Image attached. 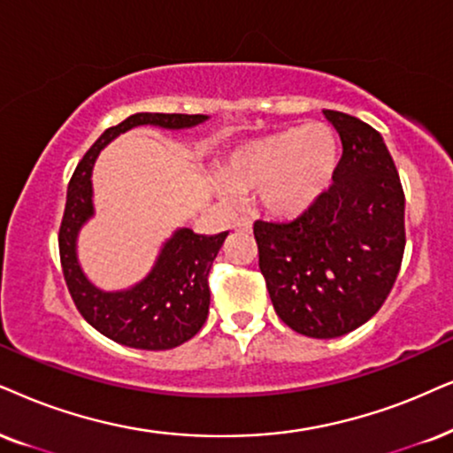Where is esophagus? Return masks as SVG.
<instances>
[{
  "label": "esophagus",
  "instance_id": "obj_1",
  "mask_svg": "<svg viewBox=\"0 0 453 453\" xmlns=\"http://www.w3.org/2000/svg\"><path fill=\"white\" fill-rule=\"evenodd\" d=\"M250 227H253V221L246 219V217H240V219H236V230L250 232Z\"/></svg>",
  "mask_w": 453,
  "mask_h": 453
}]
</instances>
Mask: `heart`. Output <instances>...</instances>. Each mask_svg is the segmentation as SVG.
<instances>
[{"mask_svg": "<svg viewBox=\"0 0 453 453\" xmlns=\"http://www.w3.org/2000/svg\"><path fill=\"white\" fill-rule=\"evenodd\" d=\"M336 165V134L328 125L311 123L240 144L213 184L226 200H238L240 192L257 190L263 209L293 217L316 204L328 190Z\"/></svg>", "mask_w": 453, "mask_h": 453, "instance_id": "heart-1", "label": "heart"}]
</instances>
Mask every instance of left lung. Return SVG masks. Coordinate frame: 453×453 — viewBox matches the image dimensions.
<instances>
[{"mask_svg": "<svg viewBox=\"0 0 453 453\" xmlns=\"http://www.w3.org/2000/svg\"><path fill=\"white\" fill-rule=\"evenodd\" d=\"M342 142L334 180L293 221H255L259 269L278 318L336 339L368 322L391 293L405 249V196L382 135L324 111Z\"/></svg>", "mask_w": 453, "mask_h": 453, "instance_id": "obj_1", "label": "left lung"}]
</instances>
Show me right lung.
Wrapping results in <instances>:
<instances>
[{
	"label": "right lung",
	"mask_w": 453,
	"mask_h": 453,
	"mask_svg": "<svg viewBox=\"0 0 453 453\" xmlns=\"http://www.w3.org/2000/svg\"><path fill=\"white\" fill-rule=\"evenodd\" d=\"M207 114L137 112L123 123L106 129L85 152L68 181L65 217L60 223L58 246L65 280L79 313L96 330L125 347L163 351L190 341L209 316V272L227 232L215 236L194 234L180 227L163 244L150 273L127 290L98 288L83 273L77 259L79 230L94 217L91 169L100 150L125 131L154 125L163 129H188L207 121Z\"/></svg>",
	"instance_id": "right-lung-1"
}]
</instances>
